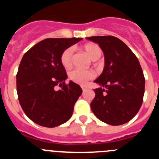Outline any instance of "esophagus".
Wrapping results in <instances>:
<instances>
[{
    "mask_svg": "<svg viewBox=\"0 0 159 159\" xmlns=\"http://www.w3.org/2000/svg\"><path fill=\"white\" fill-rule=\"evenodd\" d=\"M81 88H82V90L84 91H84H86V90L88 89V88H87V87H85V86H82Z\"/></svg>",
    "mask_w": 159,
    "mask_h": 159,
    "instance_id": "obj_1",
    "label": "esophagus"
}]
</instances>
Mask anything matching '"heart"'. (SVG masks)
I'll return each mask as SVG.
<instances>
[{
	"instance_id": "b5f03b06",
	"label": "heart",
	"mask_w": 159,
	"mask_h": 159,
	"mask_svg": "<svg viewBox=\"0 0 159 159\" xmlns=\"http://www.w3.org/2000/svg\"><path fill=\"white\" fill-rule=\"evenodd\" d=\"M84 50L92 60H99L102 55L100 48L95 43H87L84 46ZM73 60H74V49L72 48L65 49L60 57V61L62 65L66 69H68L72 66ZM95 75V72L90 70L82 71V70L75 69L69 73V79L70 80L75 84L84 85L88 80H92Z\"/></svg>"
}]
</instances>
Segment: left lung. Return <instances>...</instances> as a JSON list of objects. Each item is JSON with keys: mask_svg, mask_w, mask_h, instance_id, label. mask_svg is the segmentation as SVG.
<instances>
[{"mask_svg": "<svg viewBox=\"0 0 159 159\" xmlns=\"http://www.w3.org/2000/svg\"><path fill=\"white\" fill-rule=\"evenodd\" d=\"M103 52L105 65L94 82L101 88L95 89L91 108L99 120L118 126L135 116L143 103L145 78L139 61L133 52L119 38L95 36L87 38Z\"/></svg>", "mask_w": 159, "mask_h": 159, "instance_id": "8db88e82", "label": "left lung"}]
</instances>
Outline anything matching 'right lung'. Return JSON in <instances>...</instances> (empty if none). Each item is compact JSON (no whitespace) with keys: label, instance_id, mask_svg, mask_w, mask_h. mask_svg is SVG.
<instances>
[{"label":"right lung","instance_id":"1","mask_svg":"<svg viewBox=\"0 0 159 159\" xmlns=\"http://www.w3.org/2000/svg\"><path fill=\"white\" fill-rule=\"evenodd\" d=\"M81 40L48 38L24 55L16 74L18 99L26 116L36 124L55 127L72 116L83 91L72 81L65 84L67 75L60 57L65 49Z\"/></svg>","mask_w":159,"mask_h":159}]
</instances>
